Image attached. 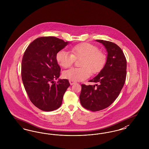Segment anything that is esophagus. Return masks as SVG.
<instances>
[{"label":"esophagus","mask_w":149,"mask_h":149,"mask_svg":"<svg viewBox=\"0 0 149 149\" xmlns=\"http://www.w3.org/2000/svg\"><path fill=\"white\" fill-rule=\"evenodd\" d=\"M69 83H70L71 85H72L73 84H74L76 82L74 81H73V80H69Z\"/></svg>","instance_id":"1"}]
</instances>
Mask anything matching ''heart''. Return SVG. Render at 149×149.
<instances>
[{
    "label": "heart",
    "instance_id": "b5f03b06",
    "mask_svg": "<svg viewBox=\"0 0 149 149\" xmlns=\"http://www.w3.org/2000/svg\"><path fill=\"white\" fill-rule=\"evenodd\" d=\"M71 54L60 50L56 55V60L60 66L64 68H70L75 59H81L78 68H72L63 72L65 79L73 81H81L89 77L92 72L95 74L100 72L106 61L105 54L95 45L83 42L74 45L70 49Z\"/></svg>",
    "mask_w": 149,
    "mask_h": 149
}]
</instances>
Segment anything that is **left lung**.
Returning <instances> with one entry per match:
<instances>
[{
	"instance_id": "8db88e82",
	"label": "left lung",
	"mask_w": 149,
	"mask_h": 149,
	"mask_svg": "<svg viewBox=\"0 0 149 149\" xmlns=\"http://www.w3.org/2000/svg\"><path fill=\"white\" fill-rule=\"evenodd\" d=\"M107 49V63L99 74L90 80L95 85L81 84L79 96L81 105L97 111L109 107L118 97L126 77V59L121 49L113 42L96 40Z\"/></svg>"
}]
</instances>
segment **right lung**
Listing matches in <instances>:
<instances>
[{
	"label": "right lung",
	"mask_w": 149,
	"mask_h": 149,
	"mask_svg": "<svg viewBox=\"0 0 149 149\" xmlns=\"http://www.w3.org/2000/svg\"><path fill=\"white\" fill-rule=\"evenodd\" d=\"M68 44L55 36H42L31 42L24 52L21 70L24 88L31 102L42 111L58 109L70 86L68 79L54 81L61 70L56 55Z\"/></svg>",
	"instance_id": "right-lung-1"
}]
</instances>
